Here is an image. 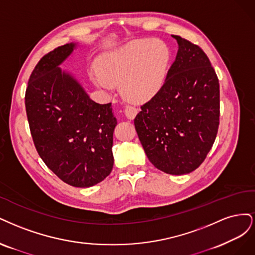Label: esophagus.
Segmentation results:
<instances>
[{
    "mask_svg": "<svg viewBox=\"0 0 255 255\" xmlns=\"http://www.w3.org/2000/svg\"><path fill=\"white\" fill-rule=\"evenodd\" d=\"M137 113V109H135L132 106H126L125 107V116L128 120H133Z\"/></svg>",
    "mask_w": 255,
    "mask_h": 255,
    "instance_id": "1",
    "label": "esophagus"
}]
</instances>
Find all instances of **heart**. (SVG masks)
Returning a JSON list of instances; mask_svg holds the SVG:
<instances>
[{"instance_id": "1", "label": "heart", "mask_w": 255, "mask_h": 255, "mask_svg": "<svg viewBox=\"0 0 255 255\" xmlns=\"http://www.w3.org/2000/svg\"><path fill=\"white\" fill-rule=\"evenodd\" d=\"M169 58L168 47L162 41L135 40L104 54L97 62L100 72H90V79L104 92H111L114 84H121L123 97L131 103L144 104L161 91Z\"/></svg>"}]
</instances>
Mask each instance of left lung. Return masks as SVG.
Masks as SVG:
<instances>
[{
    "label": "left lung",
    "mask_w": 255,
    "mask_h": 255,
    "mask_svg": "<svg viewBox=\"0 0 255 255\" xmlns=\"http://www.w3.org/2000/svg\"><path fill=\"white\" fill-rule=\"evenodd\" d=\"M175 61L158 95L141 107L134 126L147 158L169 175L204 161L219 125V84L208 56L179 36Z\"/></svg>",
    "instance_id": "1"
}]
</instances>
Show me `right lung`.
<instances>
[{
	"label": "right lung",
	"instance_id": "right-lung-1",
	"mask_svg": "<svg viewBox=\"0 0 255 255\" xmlns=\"http://www.w3.org/2000/svg\"><path fill=\"white\" fill-rule=\"evenodd\" d=\"M79 46L55 48L36 65L25 93L26 114L36 149L54 174L75 187L102 182L113 167L112 105L90 98L60 65Z\"/></svg>",
	"mask_w": 255,
	"mask_h": 255
}]
</instances>
